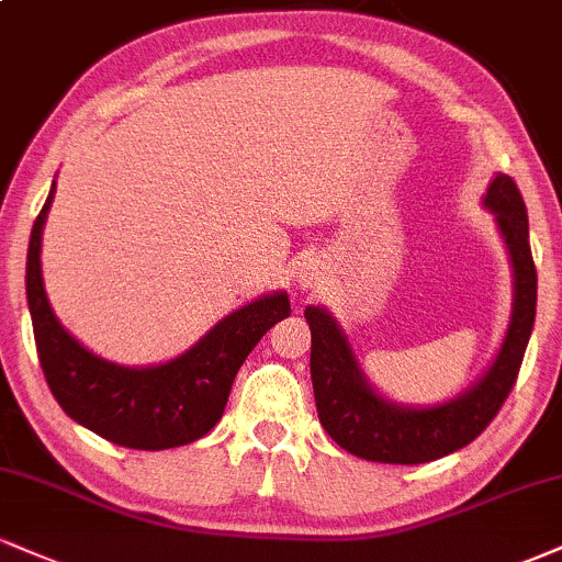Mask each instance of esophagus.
<instances>
[{
	"label": "esophagus",
	"instance_id": "esophagus-1",
	"mask_svg": "<svg viewBox=\"0 0 562 562\" xmlns=\"http://www.w3.org/2000/svg\"><path fill=\"white\" fill-rule=\"evenodd\" d=\"M295 280H299L301 288H319L322 285V272L316 263H303V267L295 272Z\"/></svg>",
	"mask_w": 562,
	"mask_h": 562
}]
</instances>
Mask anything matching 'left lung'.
Instances as JSON below:
<instances>
[{
    "instance_id": "left-lung-1",
    "label": "left lung",
    "mask_w": 562,
    "mask_h": 562,
    "mask_svg": "<svg viewBox=\"0 0 562 562\" xmlns=\"http://www.w3.org/2000/svg\"><path fill=\"white\" fill-rule=\"evenodd\" d=\"M482 204L495 214L499 238L508 248L513 269L510 322L484 374L450 401L403 405L384 397L363 374L340 322L324 306H306L316 411L327 435L350 456L403 465L437 461L474 442L513 390L537 314L529 216L516 182L503 172L492 178Z\"/></svg>"
}]
</instances>
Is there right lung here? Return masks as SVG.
Listing matches in <instances>:
<instances>
[{"mask_svg": "<svg viewBox=\"0 0 562 562\" xmlns=\"http://www.w3.org/2000/svg\"><path fill=\"white\" fill-rule=\"evenodd\" d=\"M49 199L36 216L25 263L33 337L46 384L80 427L133 450L195 442L222 418L235 374L256 342L290 316L285 290L229 311L195 346L154 367H123L78 342L54 316L42 277V233Z\"/></svg>", "mask_w": 562, "mask_h": 562, "instance_id": "right-lung-1", "label": "right lung"}]
</instances>
